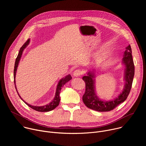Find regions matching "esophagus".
Instances as JSON below:
<instances>
[{"instance_id": "1", "label": "esophagus", "mask_w": 146, "mask_h": 146, "mask_svg": "<svg viewBox=\"0 0 146 146\" xmlns=\"http://www.w3.org/2000/svg\"><path fill=\"white\" fill-rule=\"evenodd\" d=\"M82 73H83V72L81 69H76L73 73V75L75 77H78V76L82 75Z\"/></svg>"}]
</instances>
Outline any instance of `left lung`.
<instances>
[{"mask_svg":"<svg viewBox=\"0 0 146 146\" xmlns=\"http://www.w3.org/2000/svg\"><path fill=\"white\" fill-rule=\"evenodd\" d=\"M123 63L126 66L125 73L126 84L122 92L113 100L104 102L98 98L95 92L94 76L92 73L89 72L88 76L82 77L86 83V92L82 96V101L88 108L98 111H109L127 99L132 88L135 74V66L130 45L126 47V50L124 52Z\"/></svg>","mask_w":146,"mask_h":146,"instance_id":"left-lung-1","label":"left lung"}]
</instances>
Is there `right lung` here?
I'll list each match as a JSON object with an SVG mask.
<instances>
[{
	"label": "right lung",
	"instance_id": "1",
	"mask_svg": "<svg viewBox=\"0 0 146 146\" xmlns=\"http://www.w3.org/2000/svg\"><path fill=\"white\" fill-rule=\"evenodd\" d=\"M29 39H28L27 40L26 42L23 44V46L20 48V50L19 51V53H18V56H17V58L15 59L14 69V84H15V87L16 91H17V88H16V87H15V77L17 68V66H18V63H19V61L20 60V58H21V57L23 50L29 44ZM72 78V76L70 74H69V75H68L67 76H66L65 77L61 79L59 81V82H58V84L57 86L55 98L53 99V100L50 103H49L48 105H47L43 106H32V105H29V104H28L27 103L24 102L23 99L22 100L27 104V105L29 107H30L31 108H32V109H33V110H35L36 111H39V112H46V111H50L51 110H54L55 108H56L59 105V102H60L59 93H60V90H61L62 87L65 84V83L68 82ZM18 95H19V94H18ZM19 96L20 97L19 95ZM20 98H21V97H20Z\"/></svg>",
	"mask_w": 146,
	"mask_h": 146
}]
</instances>
